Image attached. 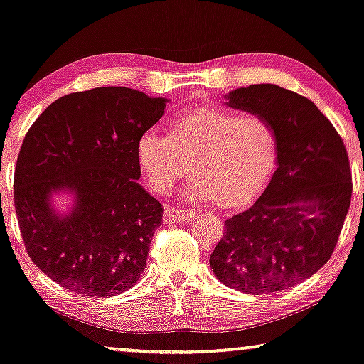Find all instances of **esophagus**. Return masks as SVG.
<instances>
[{
  "label": "esophagus",
  "mask_w": 364,
  "mask_h": 364,
  "mask_svg": "<svg viewBox=\"0 0 364 364\" xmlns=\"http://www.w3.org/2000/svg\"><path fill=\"white\" fill-rule=\"evenodd\" d=\"M194 218L193 209H178V208H165V221L166 223H176V221H189Z\"/></svg>",
  "instance_id": "34e87169"
}]
</instances>
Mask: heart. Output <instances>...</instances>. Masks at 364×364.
I'll return each instance as SVG.
<instances>
[{
  "label": "heart",
  "mask_w": 364,
  "mask_h": 364,
  "mask_svg": "<svg viewBox=\"0 0 364 364\" xmlns=\"http://www.w3.org/2000/svg\"><path fill=\"white\" fill-rule=\"evenodd\" d=\"M136 161L156 193H170L193 170L183 193L189 199L239 206L269 181L279 140L262 115L226 107H199L176 117L168 135L145 130L136 140Z\"/></svg>",
  "instance_id": "b5f03b06"
}]
</instances>
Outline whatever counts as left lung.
Returning <instances> with one entry per match:
<instances>
[{
  "instance_id": "left-lung-1",
  "label": "left lung",
  "mask_w": 364,
  "mask_h": 364,
  "mask_svg": "<svg viewBox=\"0 0 364 364\" xmlns=\"http://www.w3.org/2000/svg\"><path fill=\"white\" fill-rule=\"evenodd\" d=\"M277 132V168L260 198L224 223L209 265L224 285L250 295L280 291L328 262L350 209L346 148L314 102L275 84L224 97Z\"/></svg>"
}]
</instances>
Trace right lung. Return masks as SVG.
<instances>
[{"label": "right lung", "mask_w": 364, "mask_h": 364, "mask_svg": "<svg viewBox=\"0 0 364 364\" xmlns=\"http://www.w3.org/2000/svg\"><path fill=\"white\" fill-rule=\"evenodd\" d=\"M168 99L97 87L53 102L24 136L14 208L29 257L64 289L114 296L132 289L161 224V204L138 183L136 140ZM69 193L65 213L53 196Z\"/></svg>", "instance_id": "add662e5"}]
</instances>
